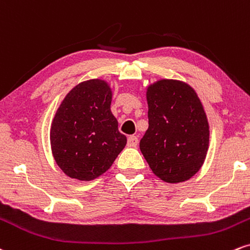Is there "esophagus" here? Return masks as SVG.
Listing matches in <instances>:
<instances>
[{
  "label": "esophagus",
  "instance_id": "esophagus-1",
  "mask_svg": "<svg viewBox=\"0 0 250 250\" xmlns=\"http://www.w3.org/2000/svg\"><path fill=\"white\" fill-rule=\"evenodd\" d=\"M138 144V137L137 136H130L127 139V145L130 147H136Z\"/></svg>",
  "mask_w": 250,
  "mask_h": 250
}]
</instances>
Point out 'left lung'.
<instances>
[{
	"instance_id": "left-lung-1",
	"label": "left lung",
	"mask_w": 250,
	"mask_h": 250,
	"mask_svg": "<svg viewBox=\"0 0 250 250\" xmlns=\"http://www.w3.org/2000/svg\"><path fill=\"white\" fill-rule=\"evenodd\" d=\"M148 128L140 151L152 172L169 184L199 172L209 147V124L195 90L177 79H160L146 91Z\"/></svg>"
}]
</instances>
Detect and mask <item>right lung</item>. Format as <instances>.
<instances>
[{"label": "right lung", "mask_w": 250, "mask_h": 250, "mask_svg": "<svg viewBox=\"0 0 250 250\" xmlns=\"http://www.w3.org/2000/svg\"><path fill=\"white\" fill-rule=\"evenodd\" d=\"M112 90L106 81L89 79L69 91L50 128L54 159L67 177L81 181L98 178L125 147L111 112Z\"/></svg>", "instance_id": "obj_1"}]
</instances>
